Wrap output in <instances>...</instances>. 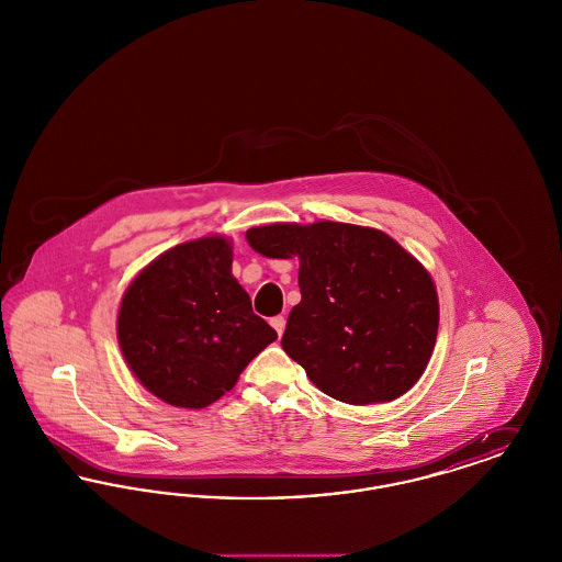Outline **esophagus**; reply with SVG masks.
Segmentation results:
<instances>
[{"label":"esophagus","mask_w":562,"mask_h":562,"mask_svg":"<svg viewBox=\"0 0 562 562\" xmlns=\"http://www.w3.org/2000/svg\"><path fill=\"white\" fill-rule=\"evenodd\" d=\"M269 324L276 328V333L282 337V333H284V328H286V318L284 316H273Z\"/></svg>","instance_id":"1"}]
</instances>
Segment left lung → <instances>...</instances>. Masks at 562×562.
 <instances>
[{"label":"left lung","instance_id":"obj_1","mask_svg":"<svg viewBox=\"0 0 562 562\" xmlns=\"http://www.w3.org/2000/svg\"><path fill=\"white\" fill-rule=\"evenodd\" d=\"M271 259H299L301 303L282 348L335 401H396L426 371L438 335L434 280L387 234L349 223H273L246 232Z\"/></svg>","mask_w":562,"mask_h":562}]
</instances>
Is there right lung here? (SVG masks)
<instances>
[{
  "instance_id": "obj_1",
  "label": "right lung",
  "mask_w": 562,
  "mask_h": 562,
  "mask_svg": "<svg viewBox=\"0 0 562 562\" xmlns=\"http://www.w3.org/2000/svg\"><path fill=\"white\" fill-rule=\"evenodd\" d=\"M232 241L179 244L131 282L117 312V341L134 376L154 396L204 408L229 392L278 333L252 312L232 276Z\"/></svg>"
}]
</instances>
